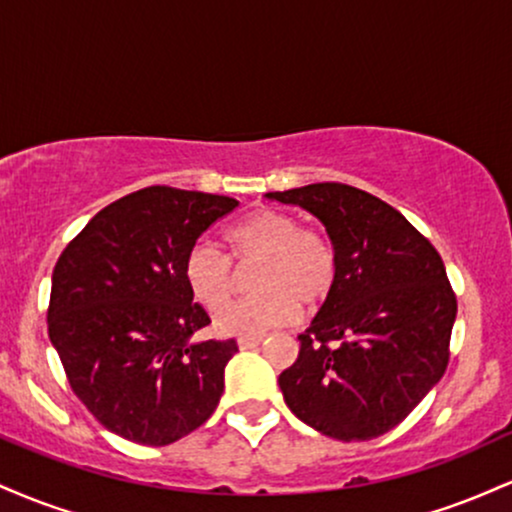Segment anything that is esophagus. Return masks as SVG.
Returning <instances> with one entry per match:
<instances>
[{"instance_id":"1","label":"esophagus","mask_w":512,"mask_h":512,"mask_svg":"<svg viewBox=\"0 0 512 512\" xmlns=\"http://www.w3.org/2000/svg\"><path fill=\"white\" fill-rule=\"evenodd\" d=\"M260 342H262V337H240L238 346H240V349H255V346Z\"/></svg>"}]
</instances>
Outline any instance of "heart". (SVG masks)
I'll return each mask as SVG.
<instances>
[{"label": "heart", "instance_id": "heart-1", "mask_svg": "<svg viewBox=\"0 0 512 512\" xmlns=\"http://www.w3.org/2000/svg\"><path fill=\"white\" fill-rule=\"evenodd\" d=\"M238 264L260 262L252 276L255 296L233 303L216 317L226 337H260L272 327L296 320L301 300L315 308L337 284V252L322 233L305 231L298 219L279 209H255L226 231ZM182 281L202 308L221 310L236 284L226 257L209 245H195L182 262Z\"/></svg>", "mask_w": 512, "mask_h": 512}]
</instances>
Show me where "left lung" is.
<instances>
[{
	"label": "left lung",
	"instance_id": "8db88e82",
	"mask_svg": "<svg viewBox=\"0 0 512 512\" xmlns=\"http://www.w3.org/2000/svg\"><path fill=\"white\" fill-rule=\"evenodd\" d=\"M264 197L313 214L337 252V284L279 375L286 407L344 443L383 436L448 368L457 301L445 264L397 209L351 185Z\"/></svg>",
	"mask_w": 512,
	"mask_h": 512
}]
</instances>
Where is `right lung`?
<instances>
[{"label":"right lung","instance_id":"add662e5","mask_svg":"<svg viewBox=\"0 0 512 512\" xmlns=\"http://www.w3.org/2000/svg\"><path fill=\"white\" fill-rule=\"evenodd\" d=\"M236 199L146 187L98 211L52 272L48 334L74 395L115 436L170 445L214 414L236 339L209 325L182 262Z\"/></svg>","mask_w":512,"mask_h":512}]
</instances>
